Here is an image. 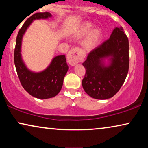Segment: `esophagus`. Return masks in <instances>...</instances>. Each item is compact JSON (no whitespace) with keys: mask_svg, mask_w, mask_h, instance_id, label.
Instances as JSON below:
<instances>
[{"mask_svg":"<svg viewBox=\"0 0 148 148\" xmlns=\"http://www.w3.org/2000/svg\"><path fill=\"white\" fill-rule=\"evenodd\" d=\"M83 59V54L79 48H75L71 50L67 55V61L71 65H75Z\"/></svg>","mask_w":148,"mask_h":148,"instance_id":"34e87169","label":"esophagus"}]
</instances>
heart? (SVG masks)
Instances as JSON below:
<instances>
[{
	"label": "heart",
	"instance_id": "b5f03b06",
	"mask_svg": "<svg viewBox=\"0 0 148 148\" xmlns=\"http://www.w3.org/2000/svg\"><path fill=\"white\" fill-rule=\"evenodd\" d=\"M90 22H84L79 26L73 32V36L77 38L84 37L88 34L82 41V46L87 51L95 49L102 40V32L100 27H94Z\"/></svg>",
	"mask_w": 148,
	"mask_h": 148
}]
</instances>
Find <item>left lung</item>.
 Listing matches in <instances>:
<instances>
[{"mask_svg":"<svg viewBox=\"0 0 148 148\" xmlns=\"http://www.w3.org/2000/svg\"><path fill=\"white\" fill-rule=\"evenodd\" d=\"M85 92L93 98L106 100L119 92L128 73L129 40L123 28L116 27L110 38L88 54L83 63Z\"/></svg>","mask_w":148,"mask_h":148,"instance_id":"obj_1","label":"left lung"}]
</instances>
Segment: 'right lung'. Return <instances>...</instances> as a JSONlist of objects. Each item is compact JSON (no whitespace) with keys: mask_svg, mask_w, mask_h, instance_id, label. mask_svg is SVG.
I'll use <instances>...</instances> for the list:
<instances>
[{"mask_svg":"<svg viewBox=\"0 0 148 148\" xmlns=\"http://www.w3.org/2000/svg\"><path fill=\"white\" fill-rule=\"evenodd\" d=\"M51 17V13L45 12L35 13L28 18L17 34L14 52V62L22 86L31 96L39 99L53 98L61 90L64 77L69 69L65 55L54 57L49 65L42 71H32L27 67L22 58V40L34 20L47 19Z\"/></svg>","mask_w":148,"mask_h":148,"instance_id":"add662e5","label":"right lung"}]
</instances>
